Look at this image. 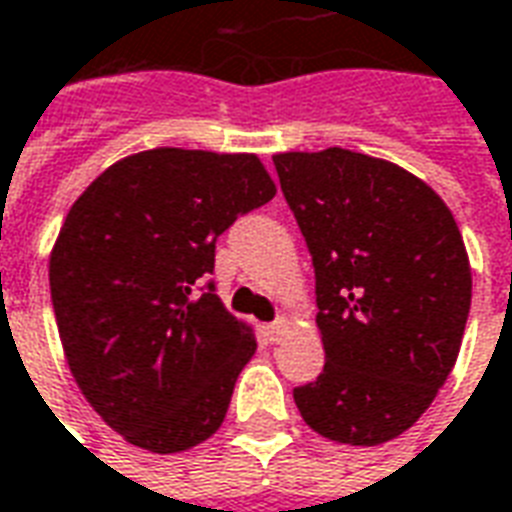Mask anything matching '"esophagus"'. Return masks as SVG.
I'll return each mask as SVG.
<instances>
[{
  "mask_svg": "<svg viewBox=\"0 0 512 512\" xmlns=\"http://www.w3.org/2000/svg\"><path fill=\"white\" fill-rule=\"evenodd\" d=\"M286 330H289V322H286V319H278V322H272L264 327V338L270 343H281Z\"/></svg>",
  "mask_w": 512,
  "mask_h": 512,
  "instance_id": "esophagus-1",
  "label": "esophagus"
}]
</instances>
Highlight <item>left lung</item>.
<instances>
[{
  "label": "left lung",
  "mask_w": 512,
  "mask_h": 512,
  "mask_svg": "<svg viewBox=\"0 0 512 512\" xmlns=\"http://www.w3.org/2000/svg\"><path fill=\"white\" fill-rule=\"evenodd\" d=\"M272 163L311 251L327 357L294 404L330 442H390L431 406L461 349L464 237L436 190L390 160L330 147Z\"/></svg>",
  "instance_id": "obj_1"
}]
</instances>
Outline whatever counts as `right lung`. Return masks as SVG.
<instances>
[{
  "label": "right lung",
  "mask_w": 512,
  "mask_h": 512,
  "mask_svg": "<svg viewBox=\"0 0 512 512\" xmlns=\"http://www.w3.org/2000/svg\"><path fill=\"white\" fill-rule=\"evenodd\" d=\"M275 196L256 155L158 147L108 166L67 212L48 259L70 374L130 445L210 439L256 352L215 286V242Z\"/></svg>",
  "instance_id": "1"
}]
</instances>
